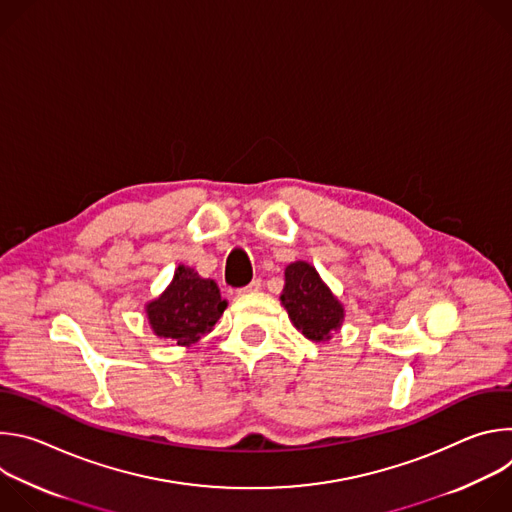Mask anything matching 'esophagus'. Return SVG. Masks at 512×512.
<instances>
[{
    "instance_id": "obj_1",
    "label": "esophagus",
    "mask_w": 512,
    "mask_h": 512,
    "mask_svg": "<svg viewBox=\"0 0 512 512\" xmlns=\"http://www.w3.org/2000/svg\"><path fill=\"white\" fill-rule=\"evenodd\" d=\"M259 289H261V279H253L249 285L239 289V294L245 296V294H253V291H259Z\"/></svg>"
}]
</instances>
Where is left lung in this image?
Returning a JSON list of instances; mask_svg holds the SVG:
<instances>
[{"instance_id":"8db88e82","label":"left lung","mask_w":512,"mask_h":512,"mask_svg":"<svg viewBox=\"0 0 512 512\" xmlns=\"http://www.w3.org/2000/svg\"><path fill=\"white\" fill-rule=\"evenodd\" d=\"M279 300L289 320L314 342L330 340L332 332L342 326L344 306L322 281L316 267L306 261L285 267V287Z\"/></svg>"}]
</instances>
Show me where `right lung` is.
<instances>
[{
  "label": "right lung",
  "mask_w": 512,
  "mask_h": 512,
  "mask_svg": "<svg viewBox=\"0 0 512 512\" xmlns=\"http://www.w3.org/2000/svg\"><path fill=\"white\" fill-rule=\"evenodd\" d=\"M227 310V300L212 279L200 277L192 267L178 265L164 294L145 306L148 322L158 338L190 346L208 334Z\"/></svg>",
  "instance_id": "obj_1"
}]
</instances>
